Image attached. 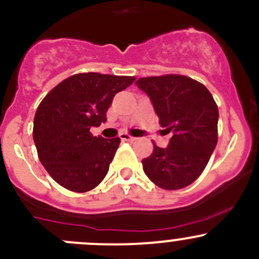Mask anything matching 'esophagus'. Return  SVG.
Returning a JSON list of instances; mask_svg holds the SVG:
<instances>
[{"instance_id":"1","label":"esophagus","mask_w":259,"mask_h":259,"mask_svg":"<svg viewBox=\"0 0 259 259\" xmlns=\"http://www.w3.org/2000/svg\"><path fill=\"white\" fill-rule=\"evenodd\" d=\"M120 138H121V141H125V142H134V141H137V138L132 137V135L126 134V133H122V134L120 135Z\"/></svg>"}]
</instances>
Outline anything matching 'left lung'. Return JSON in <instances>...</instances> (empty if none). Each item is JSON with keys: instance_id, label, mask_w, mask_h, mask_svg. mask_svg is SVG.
I'll list each match as a JSON object with an SVG mask.
<instances>
[{"instance_id": "obj_1", "label": "left lung", "mask_w": 259, "mask_h": 259, "mask_svg": "<svg viewBox=\"0 0 259 259\" xmlns=\"http://www.w3.org/2000/svg\"><path fill=\"white\" fill-rule=\"evenodd\" d=\"M135 84L151 98L159 125L172 133L167 148L153 142L152 154L142 161L144 172L162 189H183L199 178L216 148V102L202 83L184 75L148 76Z\"/></svg>"}]
</instances>
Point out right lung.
<instances>
[{
  "instance_id": "add662e5",
  "label": "right lung",
  "mask_w": 259,
  "mask_h": 259,
  "mask_svg": "<svg viewBox=\"0 0 259 259\" xmlns=\"http://www.w3.org/2000/svg\"><path fill=\"white\" fill-rule=\"evenodd\" d=\"M135 76L80 72L57 84L37 108L33 139L38 158L65 189L85 193L107 175L120 138L94 137L89 130L105 122L113 97Z\"/></svg>"
}]
</instances>
